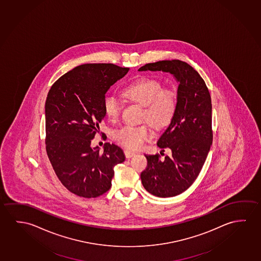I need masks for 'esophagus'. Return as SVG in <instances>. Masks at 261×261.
<instances>
[{
    "mask_svg": "<svg viewBox=\"0 0 261 261\" xmlns=\"http://www.w3.org/2000/svg\"><path fill=\"white\" fill-rule=\"evenodd\" d=\"M136 153L137 152H134L132 150H130V149H125L124 150V155L126 158H131V157L134 156V155H136Z\"/></svg>",
    "mask_w": 261,
    "mask_h": 261,
    "instance_id": "34e87169",
    "label": "esophagus"
}]
</instances>
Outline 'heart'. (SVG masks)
<instances>
[{
	"instance_id": "obj_1",
	"label": "heart",
	"mask_w": 261,
	"mask_h": 261,
	"mask_svg": "<svg viewBox=\"0 0 261 261\" xmlns=\"http://www.w3.org/2000/svg\"><path fill=\"white\" fill-rule=\"evenodd\" d=\"M123 94L144 107L143 119L154 128H162L168 124L176 109L175 91L163 88L160 81L153 79L143 77L135 81L124 88ZM104 109L109 120H117L120 115V100L115 95H108L105 97ZM151 137L152 131L146 124L124 125L115 132L116 140L128 148H139Z\"/></svg>"
}]
</instances>
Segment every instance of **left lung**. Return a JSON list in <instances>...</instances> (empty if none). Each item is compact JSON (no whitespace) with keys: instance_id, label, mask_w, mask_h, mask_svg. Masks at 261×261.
<instances>
[{"instance_id":"obj_1","label":"left lung","mask_w":261,"mask_h":261,"mask_svg":"<svg viewBox=\"0 0 261 261\" xmlns=\"http://www.w3.org/2000/svg\"><path fill=\"white\" fill-rule=\"evenodd\" d=\"M138 71L170 73L179 82L175 112L157 141L160 148L170 149L172 154L165 158L145 154L147 167L141 173L148 193L161 198L176 196L196 180L213 144L211 95L200 74L181 60L148 63Z\"/></svg>"}]
</instances>
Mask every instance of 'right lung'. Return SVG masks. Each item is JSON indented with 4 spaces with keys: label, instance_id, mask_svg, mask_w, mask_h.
I'll return each instance as SVG.
<instances>
[{
    "label": "right lung",
    "instance_id": "add662e5",
    "mask_svg": "<svg viewBox=\"0 0 261 261\" xmlns=\"http://www.w3.org/2000/svg\"><path fill=\"white\" fill-rule=\"evenodd\" d=\"M128 68L111 63L83 64L60 76L45 103L46 150L57 176L69 192L96 198L111 187L114 167L125 159L123 150L106 143L91 147L106 116V93Z\"/></svg>",
    "mask_w": 261,
    "mask_h": 261
}]
</instances>
